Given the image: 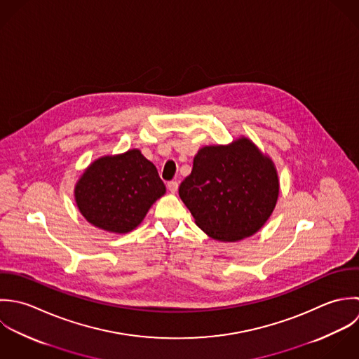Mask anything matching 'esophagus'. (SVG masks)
<instances>
[{"label": "esophagus", "instance_id": "obj_1", "mask_svg": "<svg viewBox=\"0 0 359 359\" xmlns=\"http://www.w3.org/2000/svg\"><path fill=\"white\" fill-rule=\"evenodd\" d=\"M177 187H179V183L177 182H169L168 183V190L170 191V193H176L177 191Z\"/></svg>", "mask_w": 359, "mask_h": 359}]
</instances>
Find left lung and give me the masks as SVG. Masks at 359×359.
Masks as SVG:
<instances>
[{
	"label": "left lung",
	"instance_id": "8db88e82",
	"mask_svg": "<svg viewBox=\"0 0 359 359\" xmlns=\"http://www.w3.org/2000/svg\"><path fill=\"white\" fill-rule=\"evenodd\" d=\"M179 196L210 237L237 241L258 231L273 212L279 180L272 161L240 139L201 148Z\"/></svg>",
	"mask_w": 359,
	"mask_h": 359
}]
</instances>
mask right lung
<instances>
[{"label": "right lung", "mask_w": 359, "mask_h": 359, "mask_svg": "<svg viewBox=\"0 0 359 359\" xmlns=\"http://www.w3.org/2000/svg\"><path fill=\"white\" fill-rule=\"evenodd\" d=\"M165 194L156 168L139 149L93 162L74 189L77 207L90 223L128 233L142 223L149 207Z\"/></svg>", "instance_id": "obj_1"}]
</instances>
